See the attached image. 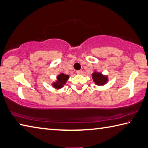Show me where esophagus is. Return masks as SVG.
<instances>
[{"mask_svg":"<svg viewBox=\"0 0 148 148\" xmlns=\"http://www.w3.org/2000/svg\"><path fill=\"white\" fill-rule=\"evenodd\" d=\"M76 73L77 74H81L82 73V70H79V71H77Z\"/></svg>","mask_w":148,"mask_h":148,"instance_id":"34e87169","label":"esophagus"}]
</instances>
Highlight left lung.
<instances>
[{
    "mask_svg": "<svg viewBox=\"0 0 148 148\" xmlns=\"http://www.w3.org/2000/svg\"><path fill=\"white\" fill-rule=\"evenodd\" d=\"M92 75L93 81L98 85H101L106 83L107 81V76H105L98 72H94Z\"/></svg>",
    "mask_w": 148,
    "mask_h": 148,
    "instance_id": "1",
    "label": "left lung"
}]
</instances>
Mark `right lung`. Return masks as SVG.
<instances>
[{"label": "right lung", "mask_w": 148, "mask_h": 148, "mask_svg": "<svg viewBox=\"0 0 148 148\" xmlns=\"http://www.w3.org/2000/svg\"><path fill=\"white\" fill-rule=\"evenodd\" d=\"M69 76L68 75H66L64 74H60L57 77V79H58L57 82L53 83V86L56 88H60L63 87V85L65 84L66 80L69 79Z\"/></svg>", "instance_id": "obj_1"}]
</instances>
